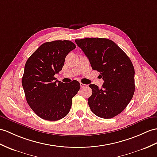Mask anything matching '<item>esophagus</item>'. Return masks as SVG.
Instances as JSON below:
<instances>
[{
	"label": "esophagus",
	"mask_w": 157,
	"mask_h": 157,
	"mask_svg": "<svg viewBox=\"0 0 157 157\" xmlns=\"http://www.w3.org/2000/svg\"><path fill=\"white\" fill-rule=\"evenodd\" d=\"M80 85H81V88H85V87L87 86L86 85H85V84H83V83H82V82L80 83Z\"/></svg>",
	"instance_id": "obj_1"
}]
</instances>
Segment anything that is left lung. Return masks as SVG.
Instances as JSON below:
<instances>
[{
    "instance_id": "obj_1",
    "label": "left lung",
    "mask_w": 157,
    "mask_h": 157,
    "mask_svg": "<svg viewBox=\"0 0 157 157\" xmlns=\"http://www.w3.org/2000/svg\"><path fill=\"white\" fill-rule=\"evenodd\" d=\"M75 43L89 59L92 68L101 73V89L90 84L88 99L95 115L111 118L123 112L135 93V69L126 53L111 40L101 38L76 39Z\"/></svg>"
}]
</instances>
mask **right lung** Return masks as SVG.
I'll return each instance as SVG.
<instances>
[{
  "label": "right lung",
  "instance_id": "1",
  "mask_svg": "<svg viewBox=\"0 0 157 157\" xmlns=\"http://www.w3.org/2000/svg\"><path fill=\"white\" fill-rule=\"evenodd\" d=\"M76 48L70 40L41 44L25 64L22 85L30 107L43 119L55 121L69 113L72 98L81 85L77 81L64 84L55 77L62 70L66 56Z\"/></svg>",
  "mask_w": 157,
  "mask_h": 157
}]
</instances>
